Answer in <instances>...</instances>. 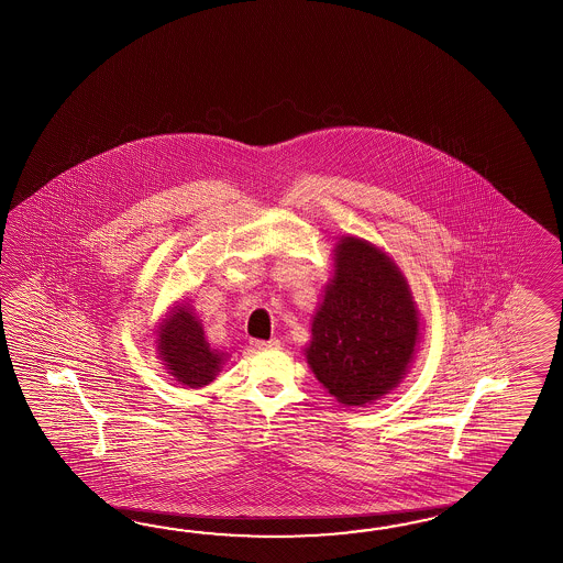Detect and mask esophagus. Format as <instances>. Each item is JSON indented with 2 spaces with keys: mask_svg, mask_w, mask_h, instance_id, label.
Segmentation results:
<instances>
[{
  "mask_svg": "<svg viewBox=\"0 0 563 563\" xmlns=\"http://www.w3.org/2000/svg\"><path fill=\"white\" fill-rule=\"evenodd\" d=\"M252 347L254 350H276V347H280V342L276 338H273V340H254Z\"/></svg>",
  "mask_w": 563,
  "mask_h": 563,
  "instance_id": "34e87169",
  "label": "esophagus"
}]
</instances>
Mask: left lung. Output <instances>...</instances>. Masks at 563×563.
<instances>
[{
  "label": "left lung",
  "instance_id": "1",
  "mask_svg": "<svg viewBox=\"0 0 563 563\" xmlns=\"http://www.w3.org/2000/svg\"><path fill=\"white\" fill-rule=\"evenodd\" d=\"M421 331L397 262L364 238L342 235L305 347L317 380L343 407L372 405L409 374Z\"/></svg>",
  "mask_w": 563,
  "mask_h": 563
}]
</instances>
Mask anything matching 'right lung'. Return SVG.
Masks as SVG:
<instances>
[{"instance_id": "add662e5", "label": "right lung", "mask_w": 563, "mask_h": 563, "mask_svg": "<svg viewBox=\"0 0 563 563\" xmlns=\"http://www.w3.org/2000/svg\"><path fill=\"white\" fill-rule=\"evenodd\" d=\"M156 354L173 380L201 388L213 383L220 374L228 352L213 350L206 340L201 319L192 311L191 301H177L168 309L156 330Z\"/></svg>"}]
</instances>
